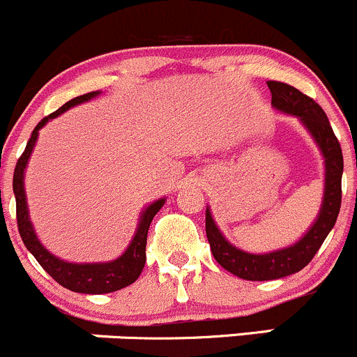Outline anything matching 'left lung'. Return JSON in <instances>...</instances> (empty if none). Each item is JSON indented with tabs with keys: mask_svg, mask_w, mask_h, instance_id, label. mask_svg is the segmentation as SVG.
Masks as SVG:
<instances>
[{
	"mask_svg": "<svg viewBox=\"0 0 357 357\" xmlns=\"http://www.w3.org/2000/svg\"><path fill=\"white\" fill-rule=\"evenodd\" d=\"M267 86L273 93V102H271L273 107L283 114L298 118L303 128L310 133L316 146L319 147L324 160V192L319 213L305 234L287 248L267 253H250L229 243V239L215 224L210 206H206V238L215 260L225 271L248 281L280 280L302 271L312 260L333 229L342 203L344 158H342L340 144L331 130L324 111L312 98L290 84L269 81Z\"/></svg>",
	"mask_w": 357,
	"mask_h": 357,
	"instance_id": "8db88e82",
	"label": "left lung"
}]
</instances>
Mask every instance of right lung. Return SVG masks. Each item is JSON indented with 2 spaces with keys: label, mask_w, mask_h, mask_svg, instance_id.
<instances>
[{
  "label": "right lung",
  "mask_w": 357,
  "mask_h": 357,
  "mask_svg": "<svg viewBox=\"0 0 357 357\" xmlns=\"http://www.w3.org/2000/svg\"><path fill=\"white\" fill-rule=\"evenodd\" d=\"M100 91H90V93L79 95V97L73 98V100L66 102L62 107L52 112L50 116L41 119L36 125V128L31 133V139L27 142L26 151L22 156L17 161L15 172H13V194H15L17 203V224H19L20 238H22L24 245L34 255V259L40 262V266L57 281L63 288L76 294H90V295H102L111 294V291H118L121 288L128 287V284L135 283L137 278L140 276L146 264V245H147V231L153 222L154 215L163 208L167 197L153 201L147 204L142 211H140L139 224H137V231L133 234L132 241H130L128 248L118 257V259L111 260V262H91V264H76L67 262V260L59 259L54 253L48 252L41 241L38 239L36 231L33 227V222L29 218V206H27V196L26 189H24V177H26V168L29 163V158L33 154L34 146L38 142V135L40 130L47 125L48 121L55 119L62 112L69 111L70 107L83 102L91 100V98L98 97Z\"/></svg>",
  "instance_id": "add662e5"
}]
</instances>
